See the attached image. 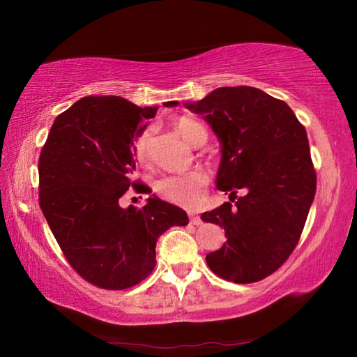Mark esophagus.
I'll list each match as a JSON object with an SVG mask.
<instances>
[{
  "mask_svg": "<svg viewBox=\"0 0 357 357\" xmlns=\"http://www.w3.org/2000/svg\"><path fill=\"white\" fill-rule=\"evenodd\" d=\"M188 222L190 224H193V225H201L202 224V219H201V216H198V215H188Z\"/></svg>",
  "mask_w": 357,
  "mask_h": 357,
  "instance_id": "esophagus-1",
  "label": "esophagus"
}]
</instances>
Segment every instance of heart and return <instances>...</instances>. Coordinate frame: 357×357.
I'll return each mask as SVG.
<instances>
[{"mask_svg": "<svg viewBox=\"0 0 357 357\" xmlns=\"http://www.w3.org/2000/svg\"><path fill=\"white\" fill-rule=\"evenodd\" d=\"M174 127L183 138L190 142L192 146L199 147L207 141V130L199 123L193 119L181 118L174 123ZM151 141L153 135L151 130H144L138 135L133 144V155L136 161L141 164L149 162L150 151H151ZM208 185V176L202 170H192L183 174H170L164 176L156 183L158 195L169 201L174 206L184 208H196L199 207L204 201V193Z\"/></svg>", "mask_w": 357, "mask_h": 357, "instance_id": "b5f03b06", "label": "heart"}]
</instances>
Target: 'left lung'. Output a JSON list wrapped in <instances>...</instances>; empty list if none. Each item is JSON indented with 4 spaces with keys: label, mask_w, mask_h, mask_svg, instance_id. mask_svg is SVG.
<instances>
[{
    "label": "left lung",
    "mask_w": 357,
    "mask_h": 357,
    "mask_svg": "<svg viewBox=\"0 0 357 357\" xmlns=\"http://www.w3.org/2000/svg\"><path fill=\"white\" fill-rule=\"evenodd\" d=\"M187 109L202 115L222 144L216 187L231 201L201 216L224 227L227 238L206 256L207 265L230 282H257L290 257L314 199L305 127L284 101L248 86L219 87Z\"/></svg>",
    "instance_id": "1"
}]
</instances>
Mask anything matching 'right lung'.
I'll use <instances>...</instances> for the list:
<instances>
[{"label":"right lung","mask_w":357,"mask_h":357,"mask_svg":"<svg viewBox=\"0 0 357 357\" xmlns=\"http://www.w3.org/2000/svg\"><path fill=\"white\" fill-rule=\"evenodd\" d=\"M167 107L176 102H165ZM156 107H138L121 96H86L59 113L43 146L40 207L64 257L89 284L126 290L156 265V241L187 213L153 195L142 208H123L133 187L135 138Z\"/></svg>","instance_id":"right-lung-1"}]
</instances>
